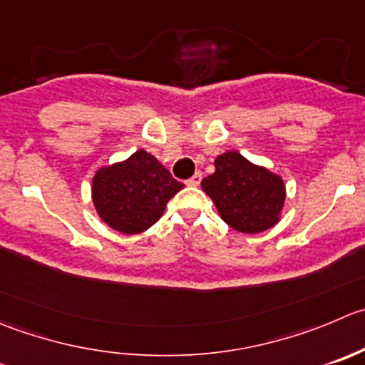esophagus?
<instances>
[{"label":"esophagus","instance_id":"obj_1","mask_svg":"<svg viewBox=\"0 0 365 365\" xmlns=\"http://www.w3.org/2000/svg\"><path fill=\"white\" fill-rule=\"evenodd\" d=\"M201 180H203V175H201V173L197 171V173H194V175L190 176L189 180H187V185H190V187H196V185H200V183H201Z\"/></svg>","mask_w":365,"mask_h":365}]
</instances>
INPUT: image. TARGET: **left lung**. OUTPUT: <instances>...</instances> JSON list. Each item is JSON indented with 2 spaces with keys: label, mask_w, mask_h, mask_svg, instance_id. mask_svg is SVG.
<instances>
[{
  "label": "left lung",
  "mask_w": 365,
  "mask_h": 365,
  "mask_svg": "<svg viewBox=\"0 0 365 365\" xmlns=\"http://www.w3.org/2000/svg\"><path fill=\"white\" fill-rule=\"evenodd\" d=\"M215 173L201 182L226 225L242 233H260L277 225L285 201L280 176L253 165L237 151L215 158Z\"/></svg>",
  "instance_id": "obj_1"
}]
</instances>
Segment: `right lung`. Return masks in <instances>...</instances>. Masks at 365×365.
Instances as JSON below:
<instances>
[{
    "label": "right lung",
    "mask_w": 365,
    "mask_h": 365,
    "mask_svg": "<svg viewBox=\"0 0 365 365\" xmlns=\"http://www.w3.org/2000/svg\"><path fill=\"white\" fill-rule=\"evenodd\" d=\"M183 183L144 150L128 160L100 169L93 182V201L100 217L121 233H140L160 219L168 201Z\"/></svg>",
    "instance_id": "right-lung-1"
}]
</instances>
